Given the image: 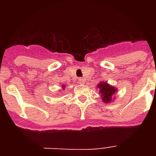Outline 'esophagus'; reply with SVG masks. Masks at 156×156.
Returning a JSON list of instances; mask_svg holds the SVG:
<instances>
[{
    "mask_svg": "<svg viewBox=\"0 0 156 156\" xmlns=\"http://www.w3.org/2000/svg\"><path fill=\"white\" fill-rule=\"evenodd\" d=\"M78 80H79L80 83H83V79L82 77H80V78Z\"/></svg>",
    "mask_w": 156,
    "mask_h": 156,
    "instance_id": "obj_1",
    "label": "esophagus"
}]
</instances>
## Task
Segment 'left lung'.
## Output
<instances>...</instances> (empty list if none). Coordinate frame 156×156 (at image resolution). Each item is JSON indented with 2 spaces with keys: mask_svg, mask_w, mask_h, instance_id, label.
I'll list each match as a JSON object with an SVG mask.
<instances>
[{
  "mask_svg": "<svg viewBox=\"0 0 156 156\" xmlns=\"http://www.w3.org/2000/svg\"><path fill=\"white\" fill-rule=\"evenodd\" d=\"M98 87L100 89L101 94H102L101 96H102V100L104 101V102H111L112 97L115 92V87L110 86L107 83L104 82L101 83L98 85Z\"/></svg>",
  "mask_w": 156,
  "mask_h": 156,
  "instance_id": "1",
  "label": "left lung"
}]
</instances>
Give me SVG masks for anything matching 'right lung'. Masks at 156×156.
I'll return each instance as SVG.
<instances>
[{
    "label": "right lung",
    "mask_w": 156,
    "mask_h": 156,
    "mask_svg": "<svg viewBox=\"0 0 156 156\" xmlns=\"http://www.w3.org/2000/svg\"><path fill=\"white\" fill-rule=\"evenodd\" d=\"M65 87V85H64V86H63V87Z\"/></svg>",
    "instance_id": "add662e5"
}]
</instances>
